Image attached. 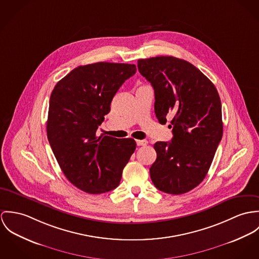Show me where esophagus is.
Segmentation results:
<instances>
[{"label":"esophagus","mask_w":259,"mask_h":259,"mask_svg":"<svg viewBox=\"0 0 259 259\" xmlns=\"http://www.w3.org/2000/svg\"><path fill=\"white\" fill-rule=\"evenodd\" d=\"M137 146H146L148 144L147 140H136Z\"/></svg>","instance_id":"1"}]
</instances>
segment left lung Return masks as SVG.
I'll return each mask as SVG.
<instances>
[{
  "label": "left lung",
  "mask_w": 259,
  "mask_h": 259,
  "mask_svg": "<svg viewBox=\"0 0 259 259\" xmlns=\"http://www.w3.org/2000/svg\"><path fill=\"white\" fill-rule=\"evenodd\" d=\"M138 70L155 91V113L170 119L171 142H156L150 168L155 187L181 195L200 185L223 137L222 103L213 83L192 63L174 57L138 60Z\"/></svg>",
  "instance_id": "obj_1"
}]
</instances>
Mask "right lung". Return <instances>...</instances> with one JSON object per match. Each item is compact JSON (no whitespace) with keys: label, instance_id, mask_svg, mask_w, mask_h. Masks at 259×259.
Listing matches in <instances>:
<instances>
[{"label":"right lung","instance_id":"obj_1","mask_svg":"<svg viewBox=\"0 0 259 259\" xmlns=\"http://www.w3.org/2000/svg\"><path fill=\"white\" fill-rule=\"evenodd\" d=\"M136 65L96 62L80 65L54 88L47 122L48 139L67 180L88 194L118 187L136 149L132 138L96 136L111 101Z\"/></svg>","mask_w":259,"mask_h":259}]
</instances>
